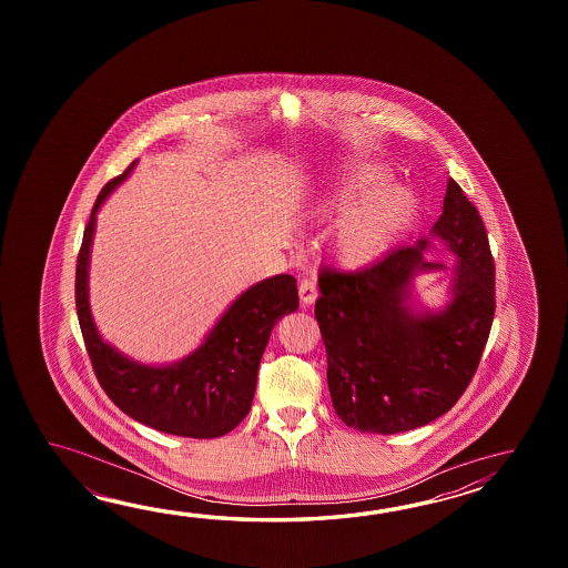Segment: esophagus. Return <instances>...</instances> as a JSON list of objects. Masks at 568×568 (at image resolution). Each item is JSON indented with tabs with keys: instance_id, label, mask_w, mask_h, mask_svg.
Returning a JSON list of instances; mask_svg holds the SVG:
<instances>
[{
	"instance_id": "1",
	"label": "esophagus",
	"mask_w": 568,
	"mask_h": 568,
	"mask_svg": "<svg viewBox=\"0 0 568 568\" xmlns=\"http://www.w3.org/2000/svg\"><path fill=\"white\" fill-rule=\"evenodd\" d=\"M298 294H301V302L304 306H311L318 296V290H316V282L313 278H304L298 286Z\"/></svg>"
}]
</instances>
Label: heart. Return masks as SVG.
<instances>
[{
    "mask_svg": "<svg viewBox=\"0 0 568 568\" xmlns=\"http://www.w3.org/2000/svg\"><path fill=\"white\" fill-rule=\"evenodd\" d=\"M387 172L377 162L343 158L326 176L308 213L316 219L341 215L333 230V254L347 270H365L386 257L418 215L416 196L402 186H384Z\"/></svg>",
    "mask_w": 568,
    "mask_h": 568,
    "instance_id": "b5f03b06",
    "label": "heart"
}]
</instances>
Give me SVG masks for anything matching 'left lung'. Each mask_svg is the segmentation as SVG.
Wrapping results in <instances>:
<instances>
[{
    "label": "left lung",
    "mask_w": 568,
    "mask_h": 568,
    "mask_svg": "<svg viewBox=\"0 0 568 568\" xmlns=\"http://www.w3.org/2000/svg\"><path fill=\"white\" fill-rule=\"evenodd\" d=\"M435 241L458 257L449 301L436 312L413 280L447 271L423 254ZM314 316L326 347V379L338 418L359 433L396 435L447 414L469 386L495 313V267L481 215L448 179L430 233L362 272L325 267Z\"/></svg>",
    "instance_id": "obj_1"
}]
</instances>
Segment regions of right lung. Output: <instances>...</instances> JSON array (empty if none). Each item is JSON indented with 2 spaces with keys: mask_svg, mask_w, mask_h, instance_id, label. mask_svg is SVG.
Here are the masks:
<instances>
[{
  "mask_svg": "<svg viewBox=\"0 0 568 568\" xmlns=\"http://www.w3.org/2000/svg\"><path fill=\"white\" fill-rule=\"evenodd\" d=\"M135 162L97 196L77 260L74 301L87 353L111 402L133 420L166 435L217 438L242 423L252 408L257 367L272 328L298 308L296 280L278 274L242 292L219 316L205 341L181 362L148 365L123 355L101 337L89 304V262L97 213Z\"/></svg>",
  "mask_w": 568,
  "mask_h": 568,
  "instance_id": "right-lung-1",
  "label": "right lung"
}]
</instances>
